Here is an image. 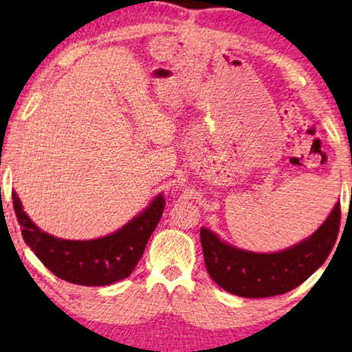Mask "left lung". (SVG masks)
<instances>
[{"instance_id": "8db88e82", "label": "left lung", "mask_w": 352, "mask_h": 352, "mask_svg": "<svg viewBox=\"0 0 352 352\" xmlns=\"http://www.w3.org/2000/svg\"><path fill=\"white\" fill-rule=\"evenodd\" d=\"M341 206H336L316 234L280 253H250L223 243L208 229L200 230L205 266L210 277L232 295L267 298L300 287L333 248L338 237Z\"/></svg>"}]
</instances>
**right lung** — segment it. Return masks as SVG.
Masks as SVG:
<instances>
[{
	"mask_svg": "<svg viewBox=\"0 0 352 352\" xmlns=\"http://www.w3.org/2000/svg\"><path fill=\"white\" fill-rule=\"evenodd\" d=\"M12 206L25 243L54 276L76 285L102 287L131 276L162 218L165 200L158 195L146 211L117 232L83 242L60 240L41 232L28 219L14 192Z\"/></svg>",
	"mask_w": 352,
	"mask_h": 352,
	"instance_id": "1",
	"label": "right lung"
}]
</instances>
